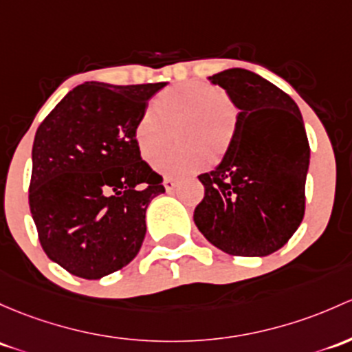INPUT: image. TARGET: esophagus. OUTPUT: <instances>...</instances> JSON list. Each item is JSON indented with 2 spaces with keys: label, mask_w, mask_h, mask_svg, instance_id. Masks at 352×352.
I'll use <instances>...</instances> for the list:
<instances>
[{
  "label": "esophagus",
  "mask_w": 352,
  "mask_h": 352,
  "mask_svg": "<svg viewBox=\"0 0 352 352\" xmlns=\"http://www.w3.org/2000/svg\"><path fill=\"white\" fill-rule=\"evenodd\" d=\"M164 187H165V190L166 192H172L173 188L177 187V182L173 179H170V177H165V180H164Z\"/></svg>",
  "instance_id": "obj_1"
}]
</instances>
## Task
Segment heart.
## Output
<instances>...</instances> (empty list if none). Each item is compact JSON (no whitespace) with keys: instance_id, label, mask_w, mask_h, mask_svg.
Instances as JSON below:
<instances>
[{"instance_id":"1","label":"heart","mask_w":352,"mask_h":352,"mask_svg":"<svg viewBox=\"0 0 352 352\" xmlns=\"http://www.w3.org/2000/svg\"><path fill=\"white\" fill-rule=\"evenodd\" d=\"M239 123V111L219 87L188 80L166 87L136 120L133 136L136 148L151 162L176 129L180 147L157 157L153 166L166 177H186L217 165L231 151Z\"/></svg>"}]
</instances>
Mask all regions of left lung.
Returning <instances> with one entry per match:
<instances>
[{"instance_id":"obj_1","label":"left lung","mask_w":352,"mask_h":352,"mask_svg":"<svg viewBox=\"0 0 352 352\" xmlns=\"http://www.w3.org/2000/svg\"><path fill=\"white\" fill-rule=\"evenodd\" d=\"M239 109L231 151L209 173L194 223L206 239L236 256H268L305 212L310 146L298 106L282 89L246 69L209 77Z\"/></svg>"}]
</instances>
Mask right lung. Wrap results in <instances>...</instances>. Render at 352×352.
<instances>
[{"mask_svg":"<svg viewBox=\"0 0 352 352\" xmlns=\"http://www.w3.org/2000/svg\"><path fill=\"white\" fill-rule=\"evenodd\" d=\"M165 86L84 82L36 129L30 210L47 256L72 275L99 280L142 248L146 207L165 187L142 160L133 129Z\"/></svg>","mask_w":352,"mask_h":352,"instance_id":"right-lung-1","label":"right lung"}]
</instances>
